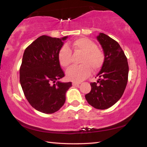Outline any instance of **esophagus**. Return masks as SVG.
I'll return each mask as SVG.
<instances>
[{"mask_svg": "<svg viewBox=\"0 0 147 147\" xmlns=\"http://www.w3.org/2000/svg\"><path fill=\"white\" fill-rule=\"evenodd\" d=\"M80 82H73V86H78L80 85Z\"/></svg>", "mask_w": 147, "mask_h": 147, "instance_id": "obj_1", "label": "esophagus"}]
</instances>
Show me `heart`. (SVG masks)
<instances>
[{"instance_id":"obj_1","label":"heart","mask_w":147,"mask_h":147,"mask_svg":"<svg viewBox=\"0 0 147 147\" xmlns=\"http://www.w3.org/2000/svg\"><path fill=\"white\" fill-rule=\"evenodd\" d=\"M82 54L80 63L73 66L67 71V77L74 82H81L91 74V69L96 72L102 68L105 60L104 53L91 39L80 38L74 40L67 46L62 47L59 51L58 58L59 64L65 68H67L71 63L72 52Z\"/></svg>"}]
</instances>
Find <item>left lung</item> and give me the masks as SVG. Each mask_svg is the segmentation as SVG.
Listing matches in <instances>:
<instances>
[{
    "label": "left lung",
    "instance_id": "left-lung-1",
    "mask_svg": "<svg viewBox=\"0 0 147 147\" xmlns=\"http://www.w3.org/2000/svg\"><path fill=\"white\" fill-rule=\"evenodd\" d=\"M97 40L103 49L105 60L96 76V82H91V89L85 97L94 108L105 109L115 104L125 90L128 82V64L126 56L116 41L100 33Z\"/></svg>",
    "mask_w": 147,
    "mask_h": 147
}]
</instances>
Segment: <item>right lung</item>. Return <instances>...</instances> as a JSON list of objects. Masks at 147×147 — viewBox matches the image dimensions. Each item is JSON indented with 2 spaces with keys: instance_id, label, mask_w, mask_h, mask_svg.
Returning a JSON list of instances; mask_svg holds the SVG:
<instances>
[{
  "instance_id": "add662e5",
  "label": "right lung",
  "mask_w": 147,
  "mask_h": 147,
  "mask_svg": "<svg viewBox=\"0 0 147 147\" xmlns=\"http://www.w3.org/2000/svg\"><path fill=\"white\" fill-rule=\"evenodd\" d=\"M61 39L41 36L24 52L19 69L20 83L30 104L40 112L53 113L65 102L71 82H60L65 74L58 61L59 51L63 45Z\"/></svg>"
}]
</instances>
